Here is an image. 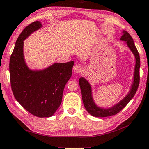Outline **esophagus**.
<instances>
[{
  "mask_svg": "<svg viewBox=\"0 0 149 149\" xmlns=\"http://www.w3.org/2000/svg\"><path fill=\"white\" fill-rule=\"evenodd\" d=\"M83 68L81 65H75L74 67L73 68V70L76 73H80L82 71Z\"/></svg>",
  "mask_w": 149,
  "mask_h": 149,
  "instance_id": "esophagus-1",
  "label": "esophagus"
}]
</instances>
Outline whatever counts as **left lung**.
<instances>
[{
  "label": "left lung",
  "mask_w": 149,
  "mask_h": 149,
  "mask_svg": "<svg viewBox=\"0 0 149 149\" xmlns=\"http://www.w3.org/2000/svg\"><path fill=\"white\" fill-rule=\"evenodd\" d=\"M121 40L126 41L129 48L134 54L136 57V66H135V72H134V81L133 83L132 87L129 92V93L121 100L117 105L113 106V107L109 109H102L97 107L94 103L93 98L92 96V90L91 86L88 81L83 77L79 79V86H80L81 90L82 100L84 103V107L89 113L95 117H107L110 116H113L119 113L122 109L126 106L129 102L131 100V98L134 97L135 94L136 93L138 90L139 84H140V55H139L138 51L136 49V46H135L134 40L131 38V36L129 34L128 32L126 31H123L122 32Z\"/></svg>",
  "instance_id": "8db88e82"
}]
</instances>
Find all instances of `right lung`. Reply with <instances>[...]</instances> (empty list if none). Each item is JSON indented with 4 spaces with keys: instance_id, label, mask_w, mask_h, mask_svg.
Segmentation results:
<instances>
[{
    "instance_id": "right-lung-1",
    "label": "right lung",
    "mask_w": 149,
    "mask_h": 149,
    "mask_svg": "<svg viewBox=\"0 0 149 149\" xmlns=\"http://www.w3.org/2000/svg\"><path fill=\"white\" fill-rule=\"evenodd\" d=\"M41 26L40 21H35L20 34L10 57L9 74L11 90L17 101L31 114L47 118L52 116L61 105L74 61L56 63L40 71L29 69L23 55V41Z\"/></svg>"
}]
</instances>
